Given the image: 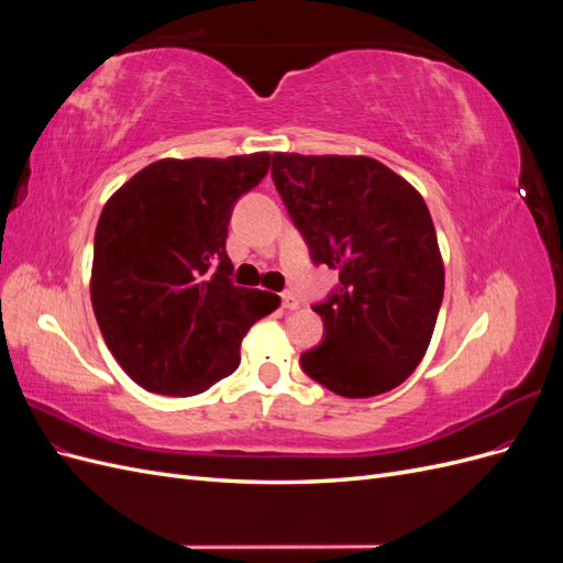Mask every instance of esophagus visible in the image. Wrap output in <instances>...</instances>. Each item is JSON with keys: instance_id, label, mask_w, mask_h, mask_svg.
Masks as SVG:
<instances>
[{"instance_id": "1", "label": "esophagus", "mask_w": 563, "mask_h": 563, "mask_svg": "<svg viewBox=\"0 0 563 563\" xmlns=\"http://www.w3.org/2000/svg\"><path fill=\"white\" fill-rule=\"evenodd\" d=\"M300 305V300L296 298V294H291V291H284L282 294V308H286V310H296Z\"/></svg>"}]
</instances>
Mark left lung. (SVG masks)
I'll return each mask as SVG.
<instances>
[{"instance_id": "1", "label": "left lung", "mask_w": 563, "mask_h": 563, "mask_svg": "<svg viewBox=\"0 0 563 563\" xmlns=\"http://www.w3.org/2000/svg\"><path fill=\"white\" fill-rule=\"evenodd\" d=\"M272 180L312 263L340 272L312 305L323 338L300 354L302 371L347 399L395 389L428 352L444 298L428 203L371 157L275 152Z\"/></svg>"}]
</instances>
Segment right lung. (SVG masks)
<instances>
[{
    "label": "right lung",
    "mask_w": 563,
    "mask_h": 563,
    "mask_svg": "<svg viewBox=\"0 0 563 563\" xmlns=\"http://www.w3.org/2000/svg\"><path fill=\"white\" fill-rule=\"evenodd\" d=\"M267 152L159 159L100 213L91 302L110 352L141 387L192 397L240 366V345L279 296L234 286L225 251L236 199L269 168Z\"/></svg>",
    "instance_id": "right-lung-1"
}]
</instances>
